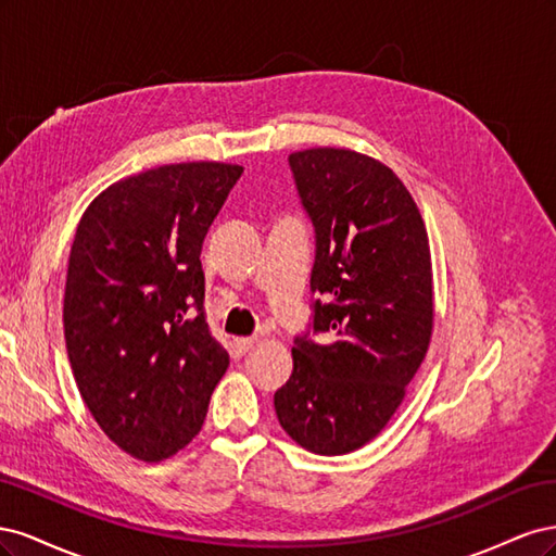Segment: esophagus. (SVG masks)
Wrapping results in <instances>:
<instances>
[{"label":"esophagus","mask_w":556,"mask_h":556,"mask_svg":"<svg viewBox=\"0 0 556 556\" xmlns=\"http://www.w3.org/2000/svg\"><path fill=\"white\" fill-rule=\"evenodd\" d=\"M255 343H257L255 336H245V339H237V341H233V345H237L239 352H248Z\"/></svg>","instance_id":"obj_1"}]
</instances>
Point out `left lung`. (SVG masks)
<instances>
[{
	"label": "left lung",
	"instance_id": "left-lung-1",
	"mask_svg": "<svg viewBox=\"0 0 556 556\" xmlns=\"http://www.w3.org/2000/svg\"><path fill=\"white\" fill-rule=\"evenodd\" d=\"M288 162L315 229L311 292L327 301H313L274 406L292 441L333 457L376 439L427 355L429 239L390 166L345 148L301 150Z\"/></svg>",
	"mask_w": 556,
	"mask_h": 556
}]
</instances>
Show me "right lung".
I'll use <instances>...</instances> for the list:
<instances>
[{
  "label": "right lung",
  "instance_id": "obj_1",
  "mask_svg": "<svg viewBox=\"0 0 556 556\" xmlns=\"http://www.w3.org/2000/svg\"><path fill=\"white\" fill-rule=\"evenodd\" d=\"M243 166L185 162L113 182L83 213L64 341L97 425L143 462L199 433L229 366L204 313L201 243Z\"/></svg>",
  "mask_w": 556,
  "mask_h": 556
}]
</instances>
